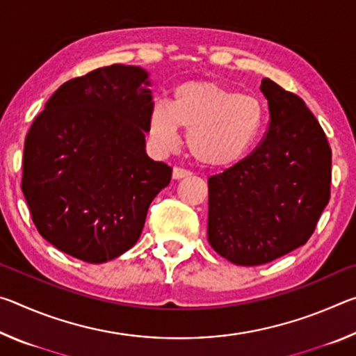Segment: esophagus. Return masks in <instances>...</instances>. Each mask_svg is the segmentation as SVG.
Returning a JSON list of instances; mask_svg holds the SVG:
<instances>
[{
  "label": "esophagus",
  "mask_w": 356,
  "mask_h": 356,
  "mask_svg": "<svg viewBox=\"0 0 356 356\" xmlns=\"http://www.w3.org/2000/svg\"><path fill=\"white\" fill-rule=\"evenodd\" d=\"M191 176V172L188 171V170H184V168H174L172 170V179H176V180H179V179H184V177H190Z\"/></svg>",
  "instance_id": "1"
}]
</instances>
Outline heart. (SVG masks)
<instances>
[{
  "label": "heart",
  "instance_id": "b5f03b06",
  "mask_svg": "<svg viewBox=\"0 0 356 356\" xmlns=\"http://www.w3.org/2000/svg\"><path fill=\"white\" fill-rule=\"evenodd\" d=\"M264 124L265 108L259 99L220 83L196 80L177 86L170 105L155 102L147 134L156 149L170 150L177 144V129H184L186 149L197 163L227 168L248 155Z\"/></svg>",
  "mask_w": 356,
  "mask_h": 356
}]
</instances>
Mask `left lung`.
I'll return each mask as SVG.
<instances>
[{"instance_id": "left-lung-1", "label": "left lung", "mask_w": 356, "mask_h": 356, "mask_svg": "<svg viewBox=\"0 0 356 356\" xmlns=\"http://www.w3.org/2000/svg\"><path fill=\"white\" fill-rule=\"evenodd\" d=\"M261 91L267 134L242 161L209 177V243L245 267L305 245L330 201L331 149L318 120L268 78Z\"/></svg>"}]
</instances>
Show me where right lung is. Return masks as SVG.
Listing matches in <instances>:
<instances>
[{"instance_id":"obj_1","label":"right lung","mask_w":356,"mask_h":356,"mask_svg":"<svg viewBox=\"0 0 356 356\" xmlns=\"http://www.w3.org/2000/svg\"><path fill=\"white\" fill-rule=\"evenodd\" d=\"M149 74L113 64L72 78L29 129L22 191L42 237L89 264L124 254L172 168L146 154Z\"/></svg>"}]
</instances>
